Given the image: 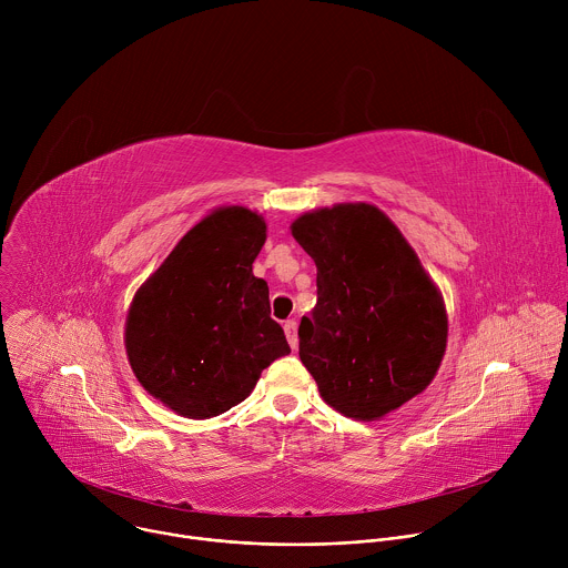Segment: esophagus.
I'll return each mask as SVG.
<instances>
[{"label": "esophagus", "mask_w": 568, "mask_h": 568, "mask_svg": "<svg viewBox=\"0 0 568 568\" xmlns=\"http://www.w3.org/2000/svg\"><path fill=\"white\" fill-rule=\"evenodd\" d=\"M283 331H285V337H287V342H290V346H292V351H294V348H296V344H298V335H296V321H294V318L285 321V323H283Z\"/></svg>", "instance_id": "esophagus-1"}]
</instances>
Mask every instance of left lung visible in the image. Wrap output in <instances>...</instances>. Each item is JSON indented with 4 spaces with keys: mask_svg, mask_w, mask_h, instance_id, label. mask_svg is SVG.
<instances>
[{
    "mask_svg": "<svg viewBox=\"0 0 568 568\" xmlns=\"http://www.w3.org/2000/svg\"><path fill=\"white\" fill-rule=\"evenodd\" d=\"M292 235L316 265L298 357L321 397L377 420L423 393L445 355L447 314L397 226L371 204H339L301 215Z\"/></svg>",
    "mask_w": 568,
    "mask_h": 568,
    "instance_id": "left-lung-1",
    "label": "left lung"
}]
</instances>
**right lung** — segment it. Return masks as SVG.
<instances>
[{"label":"right lung","instance_id":"right-lung-1","mask_svg":"<svg viewBox=\"0 0 568 568\" xmlns=\"http://www.w3.org/2000/svg\"><path fill=\"white\" fill-rule=\"evenodd\" d=\"M265 222L242 206L195 224L136 292L125 348L148 393L186 418H211L245 399L290 353L270 316V287L252 274Z\"/></svg>","mask_w":568,"mask_h":568}]
</instances>
